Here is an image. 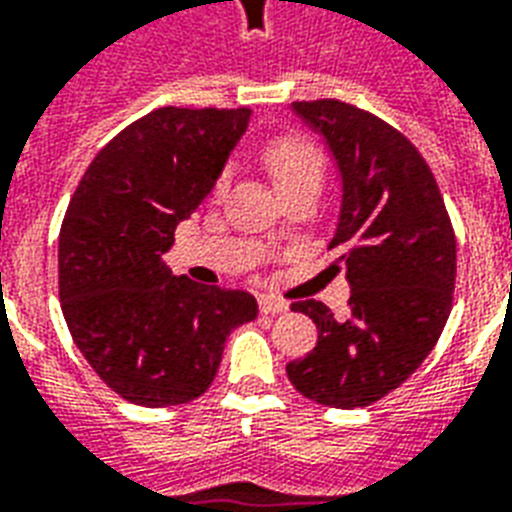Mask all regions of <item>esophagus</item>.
Listing matches in <instances>:
<instances>
[{
    "instance_id": "34e87169",
    "label": "esophagus",
    "mask_w": 512,
    "mask_h": 512,
    "mask_svg": "<svg viewBox=\"0 0 512 512\" xmlns=\"http://www.w3.org/2000/svg\"><path fill=\"white\" fill-rule=\"evenodd\" d=\"M287 308H290L287 300L276 298V295H260V311H263V314H282Z\"/></svg>"
}]
</instances>
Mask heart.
Here are the masks:
<instances>
[{
  "label": "heart",
  "mask_w": 512,
  "mask_h": 512,
  "mask_svg": "<svg viewBox=\"0 0 512 512\" xmlns=\"http://www.w3.org/2000/svg\"><path fill=\"white\" fill-rule=\"evenodd\" d=\"M260 163L271 174L279 193L298 185H319L325 177V152L300 134L271 136L260 147ZM225 185V177L217 179V187Z\"/></svg>",
  "instance_id": "1"
}]
</instances>
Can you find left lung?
I'll use <instances>...</instances> for the list:
<instances>
[{
	"mask_svg": "<svg viewBox=\"0 0 512 512\" xmlns=\"http://www.w3.org/2000/svg\"><path fill=\"white\" fill-rule=\"evenodd\" d=\"M292 109L325 136L341 171V217L330 247L349 279V314L298 300L319 341L287 365L300 395L330 408H365L419 368L451 314L456 239L438 182L395 126L338 99Z\"/></svg>",
	"mask_w": 512,
	"mask_h": 512,
	"instance_id": "left-lung-1",
	"label": "left lung"
}]
</instances>
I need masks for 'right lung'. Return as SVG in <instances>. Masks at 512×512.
Here are the masks:
<instances>
[{
	"mask_svg": "<svg viewBox=\"0 0 512 512\" xmlns=\"http://www.w3.org/2000/svg\"><path fill=\"white\" fill-rule=\"evenodd\" d=\"M247 107H161L101 147L58 236V298L96 376L144 408L209 389L233 327L257 317L244 290L174 276V230L212 193Z\"/></svg>",
	"mask_w": 512,
	"mask_h": 512,
	"instance_id": "1",
	"label": "right lung"
}]
</instances>
